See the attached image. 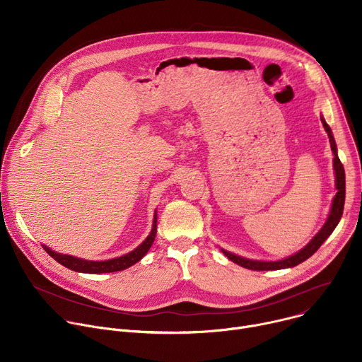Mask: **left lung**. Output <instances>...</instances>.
Listing matches in <instances>:
<instances>
[{
	"label": "left lung",
	"mask_w": 362,
	"mask_h": 362,
	"mask_svg": "<svg viewBox=\"0 0 362 362\" xmlns=\"http://www.w3.org/2000/svg\"><path fill=\"white\" fill-rule=\"evenodd\" d=\"M321 122H322V126H324L325 132L328 133L329 143H331V150L334 153V173H335V189H337V194L334 196V200H332V204H331V211H329V215H328L324 226L300 250H298L296 253H293L288 257H284V259H281V261L247 259V257L235 255V253L221 247V250L229 257L232 262H235V264H238V265H240L246 269H252V271H276V269L293 268V267L299 265L300 262L306 261L309 256H313L320 249V246L329 238V235L334 232V229L339 223L342 212H344V203H345V172H344V166H342V163L338 158V148H337V143H335L332 130L327 124L324 116H321Z\"/></svg>",
	"instance_id": "1"
}]
</instances>
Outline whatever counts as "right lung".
Here are the masks:
<instances>
[{"label": "right lung", "instance_id": "obj_1", "mask_svg": "<svg viewBox=\"0 0 362 362\" xmlns=\"http://www.w3.org/2000/svg\"><path fill=\"white\" fill-rule=\"evenodd\" d=\"M156 232H158V214L154 212L153 226H151L148 236L134 250H132L123 256L115 257V259H107V261H87V259H81V257H77V256L59 253L53 249H49L45 245H42V247H44V250H47V253L51 257H53V259H56L59 264H62L63 267H66L71 271L81 272V274H109V272H119V271L127 269L132 265L137 264L151 247L154 238H156Z\"/></svg>", "mask_w": 362, "mask_h": 362}]
</instances>
